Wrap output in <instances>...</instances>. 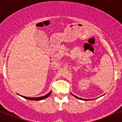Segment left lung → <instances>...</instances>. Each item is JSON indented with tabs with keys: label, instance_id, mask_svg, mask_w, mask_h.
Instances as JSON below:
<instances>
[{
	"label": "left lung",
	"instance_id": "1",
	"mask_svg": "<svg viewBox=\"0 0 122 122\" xmlns=\"http://www.w3.org/2000/svg\"><path fill=\"white\" fill-rule=\"evenodd\" d=\"M71 95H73V96H74V97H76V98H77V99H79V100H85V101H87V100H86V99H82V98H78L77 97L75 96V95H73V94H71Z\"/></svg>",
	"mask_w": 122,
	"mask_h": 122
}]
</instances>
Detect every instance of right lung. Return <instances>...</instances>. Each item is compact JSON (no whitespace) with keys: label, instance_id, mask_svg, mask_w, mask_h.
<instances>
[{"label":"right lung","instance_id":"1","mask_svg":"<svg viewBox=\"0 0 122 122\" xmlns=\"http://www.w3.org/2000/svg\"><path fill=\"white\" fill-rule=\"evenodd\" d=\"M51 92L52 91H51L49 93V94H46V95H45V96H43V97H37V98H31V97H24V96H22V95H21L22 97L24 98L25 99H27V100H33V101H40V100H44V99L46 98H48V97L49 96V95H51Z\"/></svg>","mask_w":122,"mask_h":122}]
</instances>
